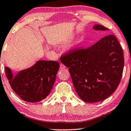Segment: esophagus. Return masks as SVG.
Masks as SVG:
<instances>
[{"instance_id":"34e87169","label":"esophagus","mask_w":131,"mask_h":131,"mask_svg":"<svg viewBox=\"0 0 131 131\" xmlns=\"http://www.w3.org/2000/svg\"><path fill=\"white\" fill-rule=\"evenodd\" d=\"M60 69L61 70H62V69H65L66 68V66L64 65V64H60Z\"/></svg>"}]
</instances>
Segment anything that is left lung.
Masks as SVG:
<instances>
[{
	"label": "left lung",
	"instance_id": "8db88e82",
	"mask_svg": "<svg viewBox=\"0 0 131 131\" xmlns=\"http://www.w3.org/2000/svg\"><path fill=\"white\" fill-rule=\"evenodd\" d=\"M93 28L108 30L99 24ZM60 60L69 67L78 95L87 103L101 101L110 96L119 85L124 67L122 48L113 35L105 36L86 49L70 50Z\"/></svg>",
	"mask_w": 131,
	"mask_h": 131
}]
</instances>
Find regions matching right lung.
<instances>
[{
  "label": "right lung",
  "mask_w": 131,
  "mask_h": 131,
  "mask_svg": "<svg viewBox=\"0 0 131 131\" xmlns=\"http://www.w3.org/2000/svg\"><path fill=\"white\" fill-rule=\"evenodd\" d=\"M60 64L53 61H38L14 76L8 67L5 72L12 90L23 100L36 103L46 98L52 89Z\"/></svg>",
  "instance_id": "add662e5"
}]
</instances>
